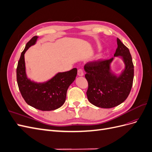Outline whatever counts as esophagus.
I'll use <instances>...</instances> for the list:
<instances>
[{"label": "esophagus", "mask_w": 152, "mask_h": 152, "mask_svg": "<svg viewBox=\"0 0 152 152\" xmlns=\"http://www.w3.org/2000/svg\"><path fill=\"white\" fill-rule=\"evenodd\" d=\"M77 74L79 76H83L84 75V72H83V70L82 69L80 68L78 70V72H77Z\"/></svg>", "instance_id": "obj_1"}]
</instances>
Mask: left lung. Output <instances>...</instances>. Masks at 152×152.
<instances>
[{
	"instance_id": "1",
	"label": "left lung",
	"mask_w": 152,
	"mask_h": 152,
	"mask_svg": "<svg viewBox=\"0 0 152 152\" xmlns=\"http://www.w3.org/2000/svg\"><path fill=\"white\" fill-rule=\"evenodd\" d=\"M114 57L122 56L125 68L119 76L110 70L113 58L86 63L84 70L88 82L87 96L89 102L96 107L110 108L125 101L129 94L134 79V65L129 50L118 39Z\"/></svg>"
}]
</instances>
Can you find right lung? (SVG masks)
<instances>
[{
  "label": "right lung",
  "mask_w": 152,
  "mask_h": 152,
  "mask_svg": "<svg viewBox=\"0 0 152 152\" xmlns=\"http://www.w3.org/2000/svg\"><path fill=\"white\" fill-rule=\"evenodd\" d=\"M37 36L32 37L21 53L16 68L18 87L22 97L31 107L42 111H50L61 107L65 102L68 87L75 80L77 69L58 73L44 83H36L26 77L24 55L28 49L35 44Z\"/></svg>",
  "instance_id": "1"
}]
</instances>
